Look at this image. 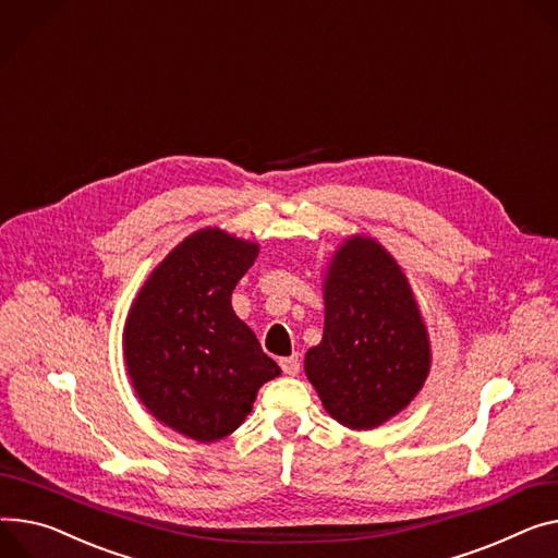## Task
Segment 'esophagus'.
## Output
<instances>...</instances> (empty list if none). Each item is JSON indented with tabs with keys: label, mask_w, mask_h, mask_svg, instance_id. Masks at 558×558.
I'll return each instance as SVG.
<instances>
[{
	"label": "esophagus",
	"mask_w": 558,
	"mask_h": 558,
	"mask_svg": "<svg viewBox=\"0 0 558 558\" xmlns=\"http://www.w3.org/2000/svg\"><path fill=\"white\" fill-rule=\"evenodd\" d=\"M279 366L283 368L286 375H296V373H299V360H296V355L281 357V360H279Z\"/></svg>",
	"instance_id": "obj_1"
}]
</instances>
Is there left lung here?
<instances>
[{
	"instance_id": "left-lung-1",
	"label": "left lung",
	"mask_w": 558,
	"mask_h": 558,
	"mask_svg": "<svg viewBox=\"0 0 558 558\" xmlns=\"http://www.w3.org/2000/svg\"><path fill=\"white\" fill-rule=\"evenodd\" d=\"M324 308V337L306 353V377L339 424L375 428L411 404L432 368L409 279L375 239L349 236L328 264Z\"/></svg>"
}]
</instances>
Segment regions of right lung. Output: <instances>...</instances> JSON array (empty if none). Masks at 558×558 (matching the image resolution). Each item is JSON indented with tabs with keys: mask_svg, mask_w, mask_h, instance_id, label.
<instances>
[{
	"mask_svg": "<svg viewBox=\"0 0 558 558\" xmlns=\"http://www.w3.org/2000/svg\"><path fill=\"white\" fill-rule=\"evenodd\" d=\"M259 245L219 228L190 234L154 268L126 315V371L147 411L174 432L230 436L281 368L232 308Z\"/></svg>",
	"mask_w": 558,
	"mask_h": 558,
	"instance_id": "add662e5",
	"label": "right lung"
}]
</instances>
